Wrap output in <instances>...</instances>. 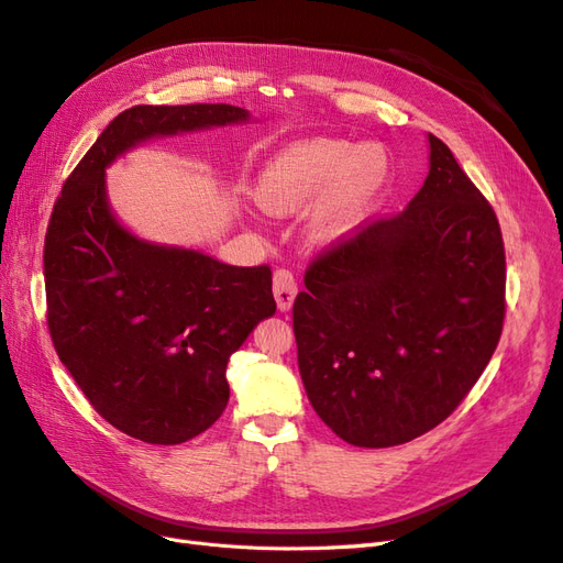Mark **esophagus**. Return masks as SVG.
Returning a JSON list of instances; mask_svg holds the SVG:
<instances>
[{"mask_svg":"<svg viewBox=\"0 0 563 563\" xmlns=\"http://www.w3.org/2000/svg\"><path fill=\"white\" fill-rule=\"evenodd\" d=\"M296 294H298V284H296L291 272H288V269H277L275 272V300H277L279 312L291 310V305L296 300Z\"/></svg>","mask_w":563,"mask_h":563,"instance_id":"1","label":"esophagus"}]
</instances>
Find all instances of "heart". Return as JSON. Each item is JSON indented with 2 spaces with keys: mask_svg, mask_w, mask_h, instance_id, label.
I'll list each match as a JSON object with an SVG mask.
<instances>
[{
  "mask_svg": "<svg viewBox=\"0 0 563 563\" xmlns=\"http://www.w3.org/2000/svg\"><path fill=\"white\" fill-rule=\"evenodd\" d=\"M391 162L376 143L352 145L338 139H310L277 152L253 185L255 201L267 213L296 216L312 209L310 232L335 242L389 183Z\"/></svg>",
  "mask_w": 563,
  "mask_h": 563,
  "instance_id": "b5f03b06",
  "label": "heart"
}]
</instances>
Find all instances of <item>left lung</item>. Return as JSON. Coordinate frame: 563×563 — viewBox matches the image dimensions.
Here are the masks:
<instances>
[{
    "instance_id": "obj_1",
    "label": "left lung",
    "mask_w": 563,
    "mask_h": 563,
    "mask_svg": "<svg viewBox=\"0 0 563 563\" xmlns=\"http://www.w3.org/2000/svg\"><path fill=\"white\" fill-rule=\"evenodd\" d=\"M408 207L323 251L294 302L317 416L352 446L406 444L446 420L503 333L498 218L437 135Z\"/></svg>"
}]
</instances>
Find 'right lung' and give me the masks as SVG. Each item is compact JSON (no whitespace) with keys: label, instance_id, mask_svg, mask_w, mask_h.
Returning a JSON list of instances; mask_svg holds the SVG:
<instances>
[{"label":"right lung","instance_id":"1","mask_svg":"<svg viewBox=\"0 0 563 563\" xmlns=\"http://www.w3.org/2000/svg\"><path fill=\"white\" fill-rule=\"evenodd\" d=\"M225 103L135 106L77 164L44 242L46 321L96 411L145 444L174 446L223 416L232 352L277 312L272 272L141 240L108 201L106 168L150 139L246 124Z\"/></svg>","mask_w":563,"mask_h":563}]
</instances>
